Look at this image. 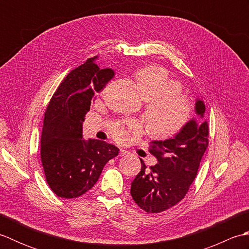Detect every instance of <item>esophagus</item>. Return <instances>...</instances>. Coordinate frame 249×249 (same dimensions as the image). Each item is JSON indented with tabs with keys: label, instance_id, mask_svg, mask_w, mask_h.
I'll return each mask as SVG.
<instances>
[{
	"label": "esophagus",
	"instance_id": "1",
	"mask_svg": "<svg viewBox=\"0 0 249 249\" xmlns=\"http://www.w3.org/2000/svg\"><path fill=\"white\" fill-rule=\"evenodd\" d=\"M128 154H129L128 151H126L124 149H121L120 150V156H125V155H128Z\"/></svg>",
	"mask_w": 249,
	"mask_h": 249
}]
</instances>
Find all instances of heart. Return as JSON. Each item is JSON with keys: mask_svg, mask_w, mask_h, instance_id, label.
Instances as JSON below:
<instances>
[{"mask_svg": "<svg viewBox=\"0 0 249 249\" xmlns=\"http://www.w3.org/2000/svg\"><path fill=\"white\" fill-rule=\"evenodd\" d=\"M136 81L140 95L145 99L146 119L153 135L171 137L188 123L193 113L189 99L179 94L182 84L169 75L160 66H147L136 72ZM111 134L124 142L129 133H138L140 125L136 121L116 122L111 125Z\"/></svg>", "mask_w": 249, "mask_h": 249, "instance_id": "obj_1", "label": "heart"}]
</instances>
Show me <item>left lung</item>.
Wrapping results in <instances>:
<instances>
[{
    "label": "left lung",
    "instance_id": "left-lung-1",
    "mask_svg": "<svg viewBox=\"0 0 249 249\" xmlns=\"http://www.w3.org/2000/svg\"><path fill=\"white\" fill-rule=\"evenodd\" d=\"M205 106L196 102V112L203 118ZM208 121H189L171 139L153 141L149 147L157 158L147 168L141 160V171L131 183L130 194L146 213H160L178 204L186 196L197 176L205 150L209 146Z\"/></svg>",
    "mask_w": 249,
    "mask_h": 249
}]
</instances>
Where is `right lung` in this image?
Returning <instances> with one entry per match:
<instances>
[{"instance_id":"1","label":"right lung","mask_w":249,"mask_h":249,"mask_svg":"<svg viewBox=\"0 0 249 249\" xmlns=\"http://www.w3.org/2000/svg\"><path fill=\"white\" fill-rule=\"evenodd\" d=\"M89 57L64 78L47 107L40 139V158L46 181L57 197L73 199L91 189L106 163L119 149L105 141L82 139V123L96 92L114 76L99 70Z\"/></svg>"}]
</instances>
